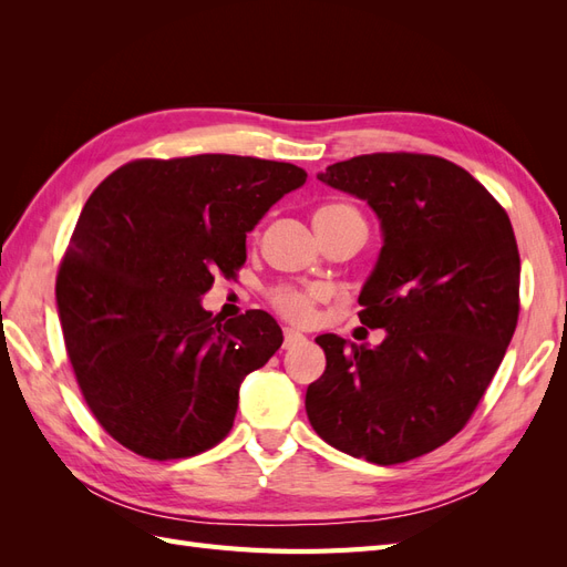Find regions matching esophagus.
<instances>
[{"instance_id":"34e87169","label":"esophagus","mask_w":567,"mask_h":567,"mask_svg":"<svg viewBox=\"0 0 567 567\" xmlns=\"http://www.w3.org/2000/svg\"><path fill=\"white\" fill-rule=\"evenodd\" d=\"M298 342H305V336L296 329H284V348H293Z\"/></svg>"}]
</instances>
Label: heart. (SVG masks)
<instances>
[{
	"mask_svg": "<svg viewBox=\"0 0 567 567\" xmlns=\"http://www.w3.org/2000/svg\"><path fill=\"white\" fill-rule=\"evenodd\" d=\"M315 225H317L321 238L333 234V231H346V229H357V231L367 234V219H364L362 210L354 208L352 203H342V200L321 205V208L315 213ZM267 298H269V305L279 315H284L290 321L302 323L312 317L317 302L323 300V290L279 284V286H271L267 290Z\"/></svg>",
	"mask_w": 567,
	"mask_h": 567,
	"instance_id": "obj_1",
	"label": "heart"
}]
</instances>
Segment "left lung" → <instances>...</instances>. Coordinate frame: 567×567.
<instances>
[{"instance_id":"left-lung-1","label":"left lung","mask_w":567,"mask_h":567,"mask_svg":"<svg viewBox=\"0 0 567 567\" xmlns=\"http://www.w3.org/2000/svg\"><path fill=\"white\" fill-rule=\"evenodd\" d=\"M319 179L381 219L359 321L385 340L319 336L326 371L307 388V416L340 452L404 463L463 431L502 364L520 312L516 234L499 200L440 156L369 153Z\"/></svg>"}]
</instances>
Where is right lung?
Wrapping results in <instances>:
<instances>
[{
	"instance_id": "right-lung-1",
	"label": "right lung",
	"mask_w": 567,
	"mask_h": 567,
	"mask_svg": "<svg viewBox=\"0 0 567 567\" xmlns=\"http://www.w3.org/2000/svg\"><path fill=\"white\" fill-rule=\"evenodd\" d=\"M305 179L227 153L140 158L84 203L56 277L61 329L84 402L130 452L188 458L229 435L241 381L284 336L262 310L213 317L200 296L236 277L246 234Z\"/></svg>"
}]
</instances>
